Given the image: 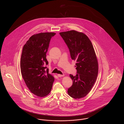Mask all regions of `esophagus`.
I'll list each match as a JSON object with an SVG mask.
<instances>
[{"label":"esophagus","instance_id":"obj_1","mask_svg":"<svg viewBox=\"0 0 124 124\" xmlns=\"http://www.w3.org/2000/svg\"><path fill=\"white\" fill-rule=\"evenodd\" d=\"M65 75H64V74H58V76L59 77H64Z\"/></svg>","mask_w":124,"mask_h":124}]
</instances>
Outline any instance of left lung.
<instances>
[{
    "instance_id": "1",
    "label": "left lung",
    "mask_w": 124,
    "mask_h": 124,
    "mask_svg": "<svg viewBox=\"0 0 124 124\" xmlns=\"http://www.w3.org/2000/svg\"><path fill=\"white\" fill-rule=\"evenodd\" d=\"M69 49L71 59L76 61L77 73L70 74L73 84L68 94L75 99L86 96L97 79L99 71L98 59L93 45L85 34L75 30L59 33Z\"/></svg>"
}]
</instances>
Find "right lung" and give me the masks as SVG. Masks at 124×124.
Here are the masks:
<instances>
[{
    "label": "right lung",
    "instance_id": "right-lung-1",
    "mask_svg": "<svg viewBox=\"0 0 124 124\" xmlns=\"http://www.w3.org/2000/svg\"><path fill=\"white\" fill-rule=\"evenodd\" d=\"M54 32H41L31 36L24 45L20 59L22 77L31 92L40 97L50 93L54 78L45 65L50 40Z\"/></svg>",
    "mask_w": 124,
    "mask_h": 124
}]
</instances>
